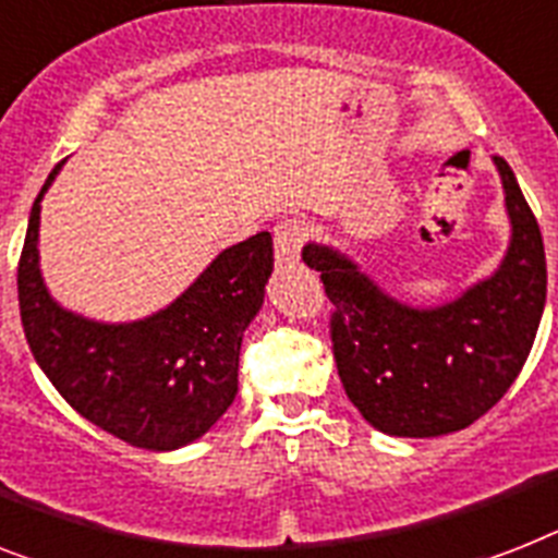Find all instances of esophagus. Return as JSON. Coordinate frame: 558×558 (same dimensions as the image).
Listing matches in <instances>:
<instances>
[{"label":"esophagus","mask_w":558,"mask_h":558,"mask_svg":"<svg viewBox=\"0 0 558 558\" xmlns=\"http://www.w3.org/2000/svg\"><path fill=\"white\" fill-rule=\"evenodd\" d=\"M310 238V229L303 220H280L275 226V260L280 266L283 264H294L298 257H301V248Z\"/></svg>","instance_id":"esophagus-1"}]
</instances>
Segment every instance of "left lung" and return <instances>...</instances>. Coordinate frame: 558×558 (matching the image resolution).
I'll list each match as a JSON object with an SVG mask.
<instances>
[{
    "label": "left lung",
    "mask_w": 558,
    "mask_h": 558,
    "mask_svg": "<svg viewBox=\"0 0 558 558\" xmlns=\"http://www.w3.org/2000/svg\"><path fill=\"white\" fill-rule=\"evenodd\" d=\"M505 185L510 246L490 278L456 301L415 310L389 298L350 257L303 246L332 301V352L352 404L375 429L401 438L447 436L501 401L522 373L545 312V243L513 169L493 157Z\"/></svg>",
    "instance_id": "left-lung-1"
}]
</instances>
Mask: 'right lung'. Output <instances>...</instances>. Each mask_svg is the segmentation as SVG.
Here are the masks:
<instances>
[{"mask_svg": "<svg viewBox=\"0 0 558 558\" xmlns=\"http://www.w3.org/2000/svg\"><path fill=\"white\" fill-rule=\"evenodd\" d=\"M20 257V312L36 364L83 418L143 450L197 441L238 396L243 332L264 306L271 234L223 248L166 310L131 324H99L62 310L39 271V203Z\"/></svg>", "mask_w": 558, "mask_h": 558, "instance_id": "right-lung-1", "label": "right lung"}]
</instances>
